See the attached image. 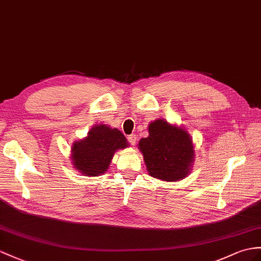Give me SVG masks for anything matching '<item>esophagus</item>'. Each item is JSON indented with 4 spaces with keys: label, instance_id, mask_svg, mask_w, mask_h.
<instances>
[{
    "label": "esophagus",
    "instance_id": "obj_1",
    "mask_svg": "<svg viewBox=\"0 0 261 261\" xmlns=\"http://www.w3.org/2000/svg\"><path fill=\"white\" fill-rule=\"evenodd\" d=\"M127 139H128V142L130 145H136V142H137V136L135 134H132L129 136H127Z\"/></svg>",
    "mask_w": 261,
    "mask_h": 261
}]
</instances>
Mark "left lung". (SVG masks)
<instances>
[{
  "instance_id": "obj_1",
  "label": "left lung",
  "mask_w": 261,
  "mask_h": 261,
  "mask_svg": "<svg viewBox=\"0 0 261 261\" xmlns=\"http://www.w3.org/2000/svg\"><path fill=\"white\" fill-rule=\"evenodd\" d=\"M149 135L139 141L148 173L165 181L184 179L192 169L195 150L185 128L156 119L148 126Z\"/></svg>"
}]
</instances>
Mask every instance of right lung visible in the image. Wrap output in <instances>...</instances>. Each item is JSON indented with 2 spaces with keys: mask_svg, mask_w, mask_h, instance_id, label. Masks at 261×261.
I'll use <instances>...</instances> for the list:
<instances>
[{
  "mask_svg": "<svg viewBox=\"0 0 261 261\" xmlns=\"http://www.w3.org/2000/svg\"><path fill=\"white\" fill-rule=\"evenodd\" d=\"M128 146L126 137L117 128L96 125L85 138L74 142L72 164L84 176H99L107 171L114 152Z\"/></svg>",
  "mask_w": 261,
  "mask_h": 261,
  "instance_id": "obj_1",
  "label": "right lung"
}]
</instances>
